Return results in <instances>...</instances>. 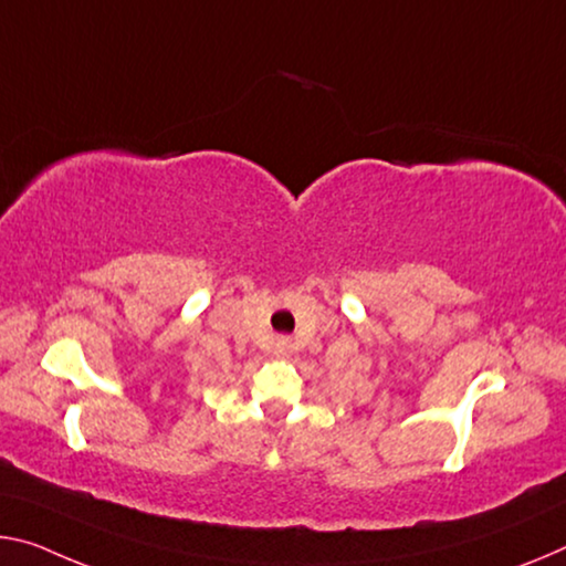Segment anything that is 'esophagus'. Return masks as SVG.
<instances>
[{
  "instance_id": "34e87169",
  "label": "esophagus",
  "mask_w": 566,
  "mask_h": 566,
  "mask_svg": "<svg viewBox=\"0 0 566 566\" xmlns=\"http://www.w3.org/2000/svg\"><path fill=\"white\" fill-rule=\"evenodd\" d=\"M292 349V343H290V337H280L276 339V353H282V355H286Z\"/></svg>"
}]
</instances>
